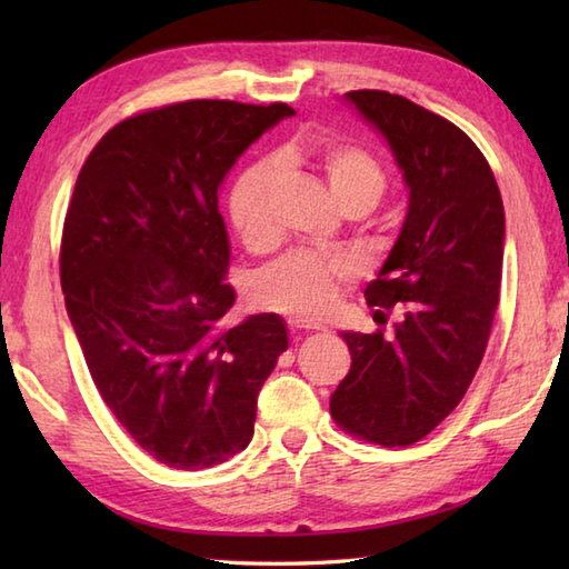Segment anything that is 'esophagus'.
Masks as SVG:
<instances>
[{
  "label": "esophagus",
  "instance_id": "esophagus-1",
  "mask_svg": "<svg viewBox=\"0 0 569 569\" xmlns=\"http://www.w3.org/2000/svg\"><path fill=\"white\" fill-rule=\"evenodd\" d=\"M288 328L293 332H310V330H322V325L303 320V318H288Z\"/></svg>",
  "mask_w": 569,
  "mask_h": 569
}]
</instances>
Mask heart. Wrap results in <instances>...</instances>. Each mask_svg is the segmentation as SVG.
Wrapping results in <instances>:
<instances>
[{"mask_svg": "<svg viewBox=\"0 0 569 569\" xmlns=\"http://www.w3.org/2000/svg\"><path fill=\"white\" fill-rule=\"evenodd\" d=\"M296 151L283 156L293 163ZM332 198L340 208L367 204L371 210L386 188V178L377 159L352 143L330 141L312 151ZM283 168L278 161H261L247 168L229 196V214L241 241L253 251L271 247L276 241L273 196L281 183ZM347 278V266L337 259L318 257L310 251H293L269 266L253 281V300L263 310L283 316L316 320L328 316L340 296V283Z\"/></svg>", "mask_w": 569, "mask_h": 569, "instance_id": "1", "label": "heart"}]
</instances>
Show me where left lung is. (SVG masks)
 <instances>
[{
  "label": "left lung",
  "instance_id": "obj_1",
  "mask_svg": "<svg viewBox=\"0 0 569 569\" xmlns=\"http://www.w3.org/2000/svg\"><path fill=\"white\" fill-rule=\"evenodd\" d=\"M345 102L381 134L408 190L401 232L365 291L369 306H398L403 318L391 335L342 332L352 367L330 413L361 440L406 447L452 413L485 357L503 200L475 141L440 114L383 90H352Z\"/></svg>",
  "mask_w": 569,
  "mask_h": 569
}]
</instances>
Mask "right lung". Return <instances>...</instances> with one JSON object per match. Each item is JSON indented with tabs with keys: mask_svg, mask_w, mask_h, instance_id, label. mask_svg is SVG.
<instances>
[{
	"mask_svg": "<svg viewBox=\"0 0 569 569\" xmlns=\"http://www.w3.org/2000/svg\"><path fill=\"white\" fill-rule=\"evenodd\" d=\"M288 104L192 100L107 131L68 204L60 286L90 377L161 465L204 469L244 450L257 398L288 347L281 316L224 330L227 173Z\"/></svg>",
	"mask_w": 569,
	"mask_h": 569,
	"instance_id": "add662e5",
	"label": "right lung"
}]
</instances>
